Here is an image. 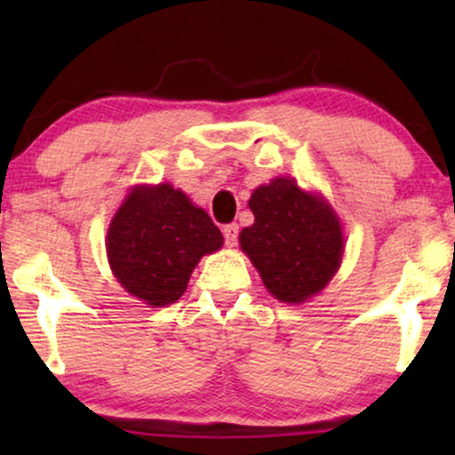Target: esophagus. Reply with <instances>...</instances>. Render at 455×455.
<instances>
[{
    "label": "esophagus",
    "instance_id": "1",
    "mask_svg": "<svg viewBox=\"0 0 455 455\" xmlns=\"http://www.w3.org/2000/svg\"><path fill=\"white\" fill-rule=\"evenodd\" d=\"M238 223H228L226 228H223V238H226V244L228 246H234L235 242H238Z\"/></svg>",
    "mask_w": 455,
    "mask_h": 455
}]
</instances>
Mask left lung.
Masks as SVG:
<instances>
[{"label": "left lung", "mask_w": 455, "mask_h": 455, "mask_svg": "<svg viewBox=\"0 0 455 455\" xmlns=\"http://www.w3.org/2000/svg\"><path fill=\"white\" fill-rule=\"evenodd\" d=\"M254 223L240 246L277 300L302 304L325 288L344 257V234L331 204L290 178L259 186L248 201Z\"/></svg>", "instance_id": "left-lung-1"}]
</instances>
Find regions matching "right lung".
Instances as JSON below:
<instances>
[{"mask_svg":"<svg viewBox=\"0 0 455 455\" xmlns=\"http://www.w3.org/2000/svg\"><path fill=\"white\" fill-rule=\"evenodd\" d=\"M105 244L122 288L148 307H167L184 294L198 260L220 251L223 235L182 190L157 184L130 190Z\"/></svg>","mask_w":455,"mask_h":455,"instance_id":"add662e5","label":"right lung"}]
</instances>
